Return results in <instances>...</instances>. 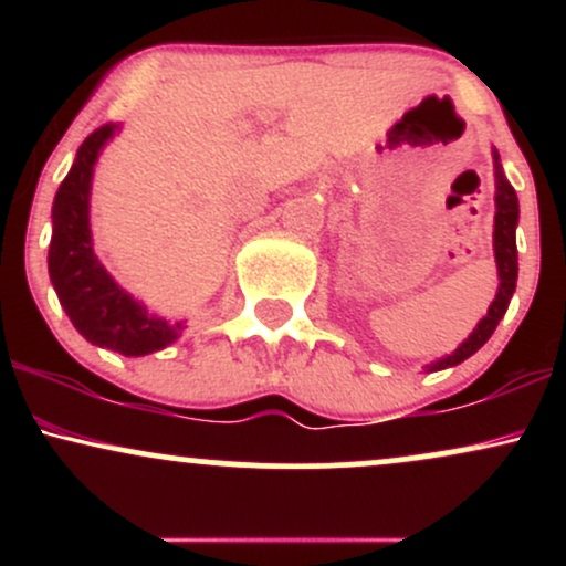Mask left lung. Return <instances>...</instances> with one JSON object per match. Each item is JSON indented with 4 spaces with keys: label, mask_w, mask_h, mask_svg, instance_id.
Segmentation results:
<instances>
[{
    "label": "left lung",
    "mask_w": 566,
    "mask_h": 566,
    "mask_svg": "<svg viewBox=\"0 0 566 566\" xmlns=\"http://www.w3.org/2000/svg\"><path fill=\"white\" fill-rule=\"evenodd\" d=\"M492 159H495V184H497V197H495V205H497V212H495V261H497V276H500L497 295H495V301H492L490 311H486L484 319L479 322V327L471 333L469 340H465L463 346L454 350L452 356H447V359H441V361H437V365L428 367V373H433V369H444V367L460 365V361H465L469 356L476 354V350L482 348L486 340H490L492 333H495L500 319H503L505 311H509L513 290H516V276H518V252H516L518 197H516V191H513V186L509 184V178H505L503 165H500V154L497 151L492 154Z\"/></svg>",
    "instance_id": "8db88e82"
}]
</instances>
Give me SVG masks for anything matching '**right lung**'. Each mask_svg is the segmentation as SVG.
Instances as JSON below:
<instances>
[{
  "instance_id": "add662e5",
  "label": "right lung",
  "mask_w": 566,
  "mask_h": 566,
  "mask_svg": "<svg viewBox=\"0 0 566 566\" xmlns=\"http://www.w3.org/2000/svg\"><path fill=\"white\" fill-rule=\"evenodd\" d=\"M114 129V122H106L84 138L74 167L57 188L48 265L57 301L90 343L116 354L143 356L172 343L180 333V324L148 316L143 305L116 287L93 252L87 220L90 180L97 151L112 138Z\"/></svg>"
}]
</instances>
